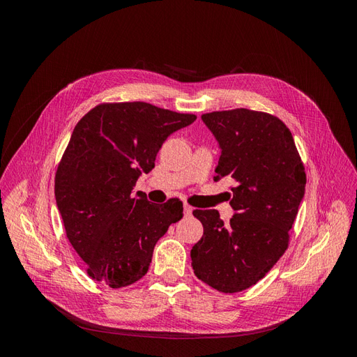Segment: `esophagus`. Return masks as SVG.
Here are the masks:
<instances>
[{
    "mask_svg": "<svg viewBox=\"0 0 357 357\" xmlns=\"http://www.w3.org/2000/svg\"><path fill=\"white\" fill-rule=\"evenodd\" d=\"M192 211H193V208L190 207V205L185 204V207H183V213H185L186 218H189V215H192Z\"/></svg>",
    "mask_w": 357,
    "mask_h": 357,
    "instance_id": "obj_1",
    "label": "esophagus"
}]
</instances>
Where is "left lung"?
Masks as SVG:
<instances>
[{
  "label": "left lung",
  "mask_w": 357,
  "mask_h": 357,
  "mask_svg": "<svg viewBox=\"0 0 357 357\" xmlns=\"http://www.w3.org/2000/svg\"><path fill=\"white\" fill-rule=\"evenodd\" d=\"M220 152V178H232L234 215L223 222L218 210H195L204 226L192 247L195 275L223 294L256 284L286 252L289 231L305 193V171L289 128L278 117L236 109L201 116Z\"/></svg>",
  "instance_id": "8db88e82"
}]
</instances>
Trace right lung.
Masks as SVG:
<instances>
[{"label": "right lung", "instance_id": "add662e5", "mask_svg": "<svg viewBox=\"0 0 357 357\" xmlns=\"http://www.w3.org/2000/svg\"><path fill=\"white\" fill-rule=\"evenodd\" d=\"M197 121L195 114L147 102L100 104L75 125L55 177V198L67 238L95 282L113 289L149 271L153 248L183 202H149L132 193L143 172L155 168L165 139Z\"/></svg>", "mask_w": 357, "mask_h": 357}]
</instances>
